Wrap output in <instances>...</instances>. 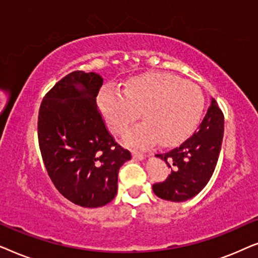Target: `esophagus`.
Returning <instances> with one entry per match:
<instances>
[{"mask_svg": "<svg viewBox=\"0 0 258 258\" xmlns=\"http://www.w3.org/2000/svg\"><path fill=\"white\" fill-rule=\"evenodd\" d=\"M133 156L139 161H142L144 160V157H146L143 153H141V151H137V150H133Z\"/></svg>", "mask_w": 258, "mask_h": 258, "instance_id": "obj_1", "label": "esophagus"}]
</instances>
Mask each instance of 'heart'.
Here are the masks:
<instances>
[{"label": "heart", "instance_id": "1", "mask_svg": "<svg viewBox=\"0 0 258 258\" xmlns=\"http://www.w3.org/2000/svg\"><path fill=\"white\" fill-rule=\"evenodd\" d=\"M98 107L109 129L123 134L134 121H143L130 129L125 141L133 146H161L183 142L195 132L204 108L199 86L167 73H149L133 77L124 91L104 88Z\"/></svg>", "mask_w": 258, "mask_h": 258}]
</instances>
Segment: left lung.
Wrapping results in <instances>:
<instances>
[{
  "label": "left lung",
  "mask_w": 258,
  "mask_h": 258,
  "mask_svg": "<svg viewBox=\"0 0 258 258\" xmlns=\"http://www.w3.org/2000/svg\"><path fill=\"white\" fill-rule=\"evenodd\" d=\"M223 133V112L213 98L196 132L179 147L156 155L171 171L164 182L153 185L155 195L172 202H183L196 196L213 176Z\"/></svg>",
  "instance_id": "obj_1"
}]
</instances>
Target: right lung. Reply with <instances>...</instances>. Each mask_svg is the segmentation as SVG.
Returning a JSON list of instances; mask_svg holds the SVG:
<instances>
[{
	"instance_id": "1",
	"label": "right lung",
	"mask_w": 258,
	"mask_h": 258,
	"mask_svg": "<svg viewBox=\"0 0 258 258\" xmlns=\"http://www.w3.org/2000/svg\"><path fill=\"white\" fill-rule=\"evenodd\" d=\"M102 84L96 73H70L48 91L38 111V144L49 177L67 200L84 208L114 200L119 168L132 158L98 111Z\"/></svg>"
}]
</instances>
